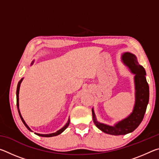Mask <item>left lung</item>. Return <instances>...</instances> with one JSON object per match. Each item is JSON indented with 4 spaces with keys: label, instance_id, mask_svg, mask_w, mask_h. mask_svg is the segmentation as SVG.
I'll return each mask as SVG.
<instances>
[{
    "label": "left lung",
    "instance_id": "8db88e82",
    "mask_svg": "<svg viewBox=\"0 0 159 159\" xmlns=\"http://www.w3.org/2000/svg\"><path fill=\"white\" fill-rule=\"evenodd\" d=\"M121 59L124 65L127 66L131 74H134L135 101L133 111L114 125H109L99 122L97 120L94 109H92L93 119L95 125L104 133L112 135H124L135 130L143 120L149 98V88L146 79V71L144 67L139 64L135 55L130 52H125L122 54Z\"/></svg>",
    "mask_w": 159,
    "mask_h": 159
}]
</instances>
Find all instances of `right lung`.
Segmentation results:
<instances>
[{
    "label": "right lung",
    "instance_id": "right-lung-1",
    "mask_svg": "<svg viewBox=\"0 0 159 159\" xmlns=\"http://www.w3.org/2000/svg\"><path fill=\"white\" fill-rule=\"evenodd\" d=\"M34 60L32 61V62H31V65H32V64H34ZM23 79H24V78H22V79H21L20 80V81H19L18 84H17V95H17V109H18L19 114H20V118H21V120H22L23 123H24V124H25V125L26 126V128H27L29 131L33 132V131L31 130V129L29 127L28 125L26 124V122L25 121V120H24L23 117L21 116V114L20 111V107H19V94H20V88L21 83V82H22ZM69 122H70V119H69H69H68V120H67V122H66V124L64 125L63 126V127L61 128V129H60V130H57V132H55V133H50V134H39V133H35V134H37V135H39V136H41V137H45V138H50V137L57 136V135H58V134H61V133H62V132H64V130H66V128L67 127H68L69 125Z\"/></svg>",
    "mask_w": 159,
    "mask_h": 159
}]
</instances>
